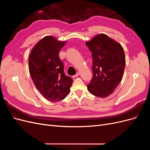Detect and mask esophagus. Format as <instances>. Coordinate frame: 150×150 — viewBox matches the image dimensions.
<instances>
[{
  "label": "esophagus",
  "mask_w": 150,
  "mask_h": 150,
  "mask_svg": "<svg viewBox=\"0 0 150 150\" xmlns=\"http://www.w3.org/2000/svg\"><path fill=\"white\" fill-rule=\"evenodd\" d=\"M79 75H80V74L79 73V72H78V73H76V75H74L73 76H72V77H73V78H75V77H77V76H79Z\"/></svg>",
  "instance_id": "1"
}]
</instances>
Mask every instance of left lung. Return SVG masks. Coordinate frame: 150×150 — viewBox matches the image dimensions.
<instances>
[{
    "label": "left lung",
    "instance_id": "left-lung-1",
    "mask_svg": "<svg viewBox=\"0 0 150 150\" xmlns=\"http://www.w3.org/2000/svg\"><path fill=\"white\" fill-rule=\"evenodd\" d=\"M85 43L93 58V78L87 85L88 90L98 97H107L123 78L126 61L123 48L104 33L97 34Z\"/></svg>",
    "mask_w": 150,
    "mask_h": 150
}]
</instances>
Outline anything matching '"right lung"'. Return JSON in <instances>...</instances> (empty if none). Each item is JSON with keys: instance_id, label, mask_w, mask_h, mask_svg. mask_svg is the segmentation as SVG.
<instances>
[{"instance_id": "add662e5", "label": "right lung", "mask_w": 150, "mask_h": 150, "mask_svg": "<svg viewBox=\"0 0 150 150\" xmlns=\"http://www.w3.org/2000/svg\"><path fill=\"white\" fill-rule=\"evenodd\" d=\"M67 41H59L54 36H45L33 47L28 59V69L36 88L50 101L64 99L72 84L65 76L64 64L59 56Z\"/></svg>"}]
</instances>
